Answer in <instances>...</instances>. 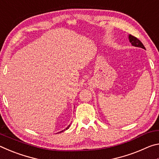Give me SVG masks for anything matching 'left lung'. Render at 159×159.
<instances>
[{"label": "left lung", "mask_w": 159, "mask_h": 159, "mask_svg": "<svg viewBox=\"0 0 159 159\" xmlns=\"http://www.w3.org/2000/svg\"><path fill=\"white\" fill-rule=\"evenodd\" d=\"M128 39H129V41H130V43L132 44L133 46L141 48H143V49H145L144 45L142 44V42L139 41V39H137L136 37H134L133 36H131V35H129Z\"/></svg>", "instance_id": "left-lung-1"}]
</instances>
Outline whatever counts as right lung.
I'll use <instances>...</instances> for the list:
<instances>
[{
    "label": "right lung",
    "mask_w": 159,
    "mask_h": 159,
    "mask_svg": "<svg viewBox=\"0 0 159 159\" xmlns=\"http://www.w3.org/2000/svg\"><path fill=\"white\" fill-rule=\"evenodd\" d=\"M70 127V125H69L68 126H67V127L65 128V129H64V130H61V131H60V133H62V132H64V131H65L66 130H67V129H69V128Z\"/></svg>",
    "instance_id": "1"
}]
</instances>
